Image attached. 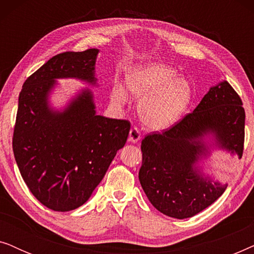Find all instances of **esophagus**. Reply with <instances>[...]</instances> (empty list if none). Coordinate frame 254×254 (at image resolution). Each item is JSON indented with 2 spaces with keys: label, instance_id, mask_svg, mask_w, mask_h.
<instances>
[{
  "label": "esophagus",
  "instance_id": "1",
  "mask_svg": "<svg viewBox=\"0 0 254 254\" xmlns=\"http://www.w3.org/2000/svg\"><path fill=\"white\" fill-rule=\"evenodd\" d=\"M140 140H141L140 130H138L136 127L131 128L129 131V137H128V141L131 142V143H137Z\"/></svg>",
  "mask_w": 254,
  "mask_h": 254
}]
</instances>
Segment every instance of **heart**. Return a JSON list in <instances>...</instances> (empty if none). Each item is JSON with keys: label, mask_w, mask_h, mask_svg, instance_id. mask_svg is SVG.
<instances>
[{"label": "heart", "mask_w": 254, "mask_h": 254, "mask_svg": "<svg viewBox=\"0 0 254 254\" xmlns=\"http://www.w3.org/2000/svg\"><path fill=\"white\" fill-rule=\"evenodd\" d=\"M127 91L140 99L137 112L145 126L154 130L169 129L179 123L192 105L194 91L190 81L173 67L149 62L128 70L125 78ZM128 96L124 86L116 85L112 100L124 105Z\"/></svg>", "instance_id": "heart-1"}]
</instances>
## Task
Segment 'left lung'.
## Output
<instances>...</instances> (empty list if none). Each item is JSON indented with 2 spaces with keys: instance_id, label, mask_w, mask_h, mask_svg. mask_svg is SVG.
<instances>
[{
  "instance_id": "left-lung-1",
  "label": "left lung",
  "mask_w": 254,
  "mask_h": 254,
  "mask_svg": "<svg viewBox=\"0 0 254 254\" xmlns=\"http://www.w3.org/2000/svg\"><path fill=\"white\" fill-rule=\"evenodd\" d=\"M227 81L211 86L192 113L141 144V186L152 206L166 216L189 218L214 203L228 184L213 180L199 163L218 149L242 158L245 111Z\"/></svg>"
}]
</instances>
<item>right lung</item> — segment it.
<instances>
[{
    "instance_id": "right-lung-1",
    "label": "right lung",
    "mask_w": 254,
    "mask_h": 254,
    "mask_svg": "<svg viewBox=\"0 0 254 254\" xmlns=\"http://www.w3.org/2000/svg\"><path fill=\"white\" fill-rule=\"evenodd\" d=\"M98 53L90 48L55 55L26 79L19 93L13 155L31 193L55 211L74 210L89 200L129 134V121L96 113L88 88L64 109L51 105L57 79L97 85Z\"/></svg>"
}]
</instances>
